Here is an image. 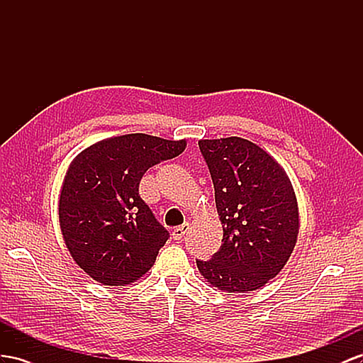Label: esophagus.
I'll return each instance as SVG.
<instances>
[{"label": "esophagus", "mask_w": 363, "mask_h": 363, "mask_svg": "<svg viewBox=\"0 0 363 363\" xmlns=\"http://www.w3.org/2000/svg\"><path fill=\"white\" fill-rule=\"evenodd\" d=\"M189 224H182L181 227H176L173 231H172V236H173V239L174 240H181L182 238H184V235L187 233V230H189Z\"/></svg>", "instance_id": "esophagus-1"}]
</instances>
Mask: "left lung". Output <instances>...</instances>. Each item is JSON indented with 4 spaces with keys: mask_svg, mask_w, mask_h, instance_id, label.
<instances>
[{
    "mask_svg": "<svg viewBox=\"0 0 363 363\" xmlns=\"http://www.w3.org/2000/svg\"><path fill=\"white\" fill-rule=\"evenodd\" d=\"M199 150L215 185L222 245L196 259L207 282L227 293L264 286L290 259L299 233L293 185L274 157L247 139H202Z\"/></svg>",
    "mask_w": 363,
    "mask_h": 363,
    "instance_id": "left-lung-1",
    "label": "left lung"
}]
</instances>
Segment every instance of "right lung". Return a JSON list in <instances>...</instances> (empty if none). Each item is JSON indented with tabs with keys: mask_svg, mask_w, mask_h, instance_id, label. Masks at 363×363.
Masks as SVG:
<instances>
[{
	"mask_svg": "<svg viewBox=\"0 0 363 363\" xmlns=\"http://www.w3.org/2000/svg\"><path fill=\"white\" fill-rule=\"evenodd\" d=\"M185 145L184 139L132 133L93 144L70 164L60 225L73 261L96 282L128 285L155 264L170 233L139 196V182Z\"/></svg>",
	"mask_w": 363,
	"mask_h": 363,
	"instance_id": "1",
	"label": "right lung"
}]
</instances>
